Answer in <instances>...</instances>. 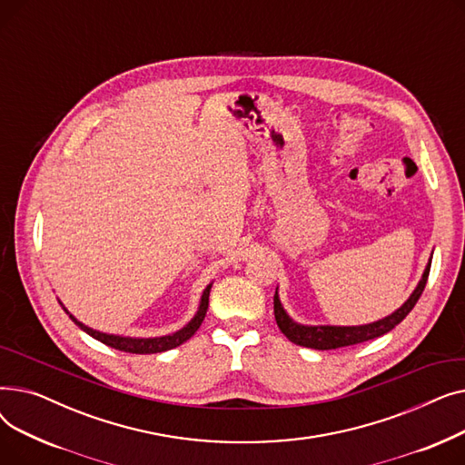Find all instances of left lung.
Segmentation results:
<instances>
[{"label":"left lung","mask_w":465,"mask_h":465,"mask_svg":"<svg viewBox=\"0 0 465 465\" xmlns=\"http://www.w3.org/2000/svg\"><path fill=\"white\" fill-rule=\"evenodd\" d=\"M430 267H431V262L428 263L426 272L422 275V281L419 282L417 290L412 292L411 298L396 312L386 316V319H382L379 322L365 324V326H302V324H296L284 312L277 292H275L273 311H275L277 326L292 341V343L307 347V349H314V351H331V349H341V347H351V345L363 343V341L381 337V335L388 333L390 330H394L412 311V307L417 305L419 298L422 296V292L426 288Z\"/></svg>","instance_id":"obj_1"}]
</instances>
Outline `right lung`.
Listing matches in <instances>:
<instances>
[{
  "label": "right lung",
  "instance_id": "obj_1",
  "mask_svg": "<svg viewBox=\"0 0 465 465\" xmlns=\"http://www.w3.org/2000/svg\"><path fill=\"white\" fill-rule=\"evenodd\" d=\"M209 292H211V284L203 290V296H202V303H200V311L195 312L193 319L177 333L173 335H165V337H154V339H134V337H120V335H107L102 331H95L84 324H81L75 316L69 314V319L75 322L81 330H84L88 335H92L94 339L102 341L104 345L113 347L116 351L122 352H130V354H156V352H163L169 349H175L179 345H183L184 341H188L198 328L202 326L205 314H207V307H209Z\"/></svg>",
  "mask_w": 465,
  "mask_h": 465
}]
</instances>
